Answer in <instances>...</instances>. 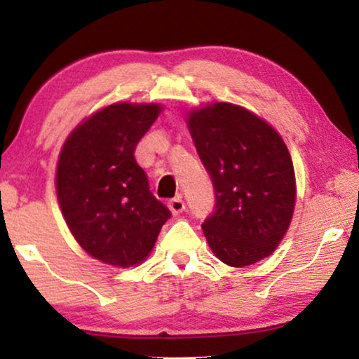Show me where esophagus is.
I'll return each instance as SVG.
<instances>
[{"label": "esophagus", "instance_id": "esophagus-1", "mask_svg": "<svg viewBox=\"0 0 359 359\" xmlns=\"http://www.w3.org/2000/svg\"><path fill=\"white\" fill-rule=\"evenodd\" d=\"M168 208L171 210V214L178 215V214H181L186 209V205H184V201L183 199L175 198V199H171L170 203H168Z\"/></svg>", "mask_w": 359, "mask_h": 359}]
</instances>
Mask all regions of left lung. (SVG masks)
<instances>
[{
	"label": "left lung",
	"instance_id": "left-lung-1",
	"mask_svg": "<svg viewBox=\"0 0 359 359\" xmlns=\"http://www.w3.org/2000/svg\"><path fill=\"white\" fill-rule=\"evenodd\" d=\"M188 129L215 193V210L203 224L212 253L235 268L269 257L296 205V175L283 137L232 102L191 111Z\"/></svg>",
	"mask_w": 359,
	"mask_h": 359
}]
</instances>
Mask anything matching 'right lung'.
Masks as SVG:
<instances>
[{"label":"right lung","instance_id":"obj_1","mask_svg":"<svg viewBox=\"0 0 359 359\" xmlns=\"http://www.w3.org/2000/svg\"><path fill=\"white\" fill-rule=\"evenodd\" d=\"M155 102H114L81 121L58 155L55 188L80 247L112 266L149 257L171 212L150 193L135 147L160 116Z\"/></svg>","mask_w":359,"mask_h":359}]
</instances>
